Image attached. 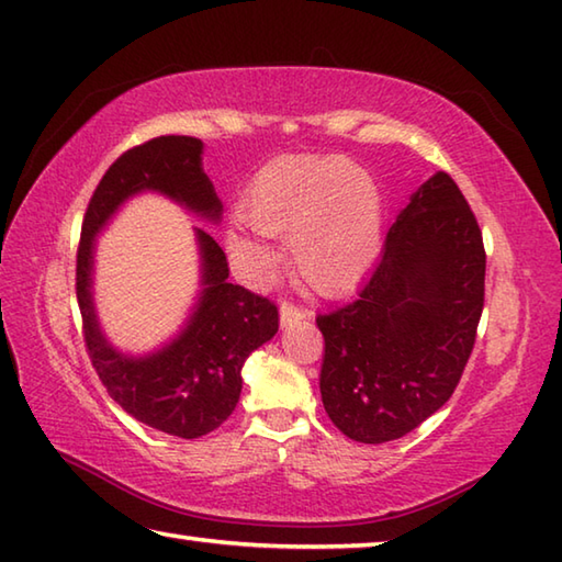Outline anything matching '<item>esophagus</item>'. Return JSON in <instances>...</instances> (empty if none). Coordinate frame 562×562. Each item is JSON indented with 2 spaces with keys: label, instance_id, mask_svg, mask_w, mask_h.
<instances>
[{
  "label": "esophagus",
  "instance_id": "34e87169",
  "mask_svg": "<svg viewBox=\"0 0 562 562\" xmlns=\"http://www.w3.org/2000/svg\"><path fill=\"white\" fill-rule=\"evenodd\" d=\"M311 317V311L303 308V305L293 303V301H283L281 303V325H295Z\"/></svg>",
  "mask_w": 562,
  "mask_h": 562
}]
</instances>
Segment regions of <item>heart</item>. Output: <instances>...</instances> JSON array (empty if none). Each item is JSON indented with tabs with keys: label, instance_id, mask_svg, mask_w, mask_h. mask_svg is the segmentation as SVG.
<instances>
[{
	"label": "heart",
	"instance_id": "1",
	"mask_svg": "<svg viewBox=\"0 0 562 562\" xmlns=\"http://www.w3.org/2000/svg\"><path fill=\"white\" fill-rule=\"evenodd\" d=\"M241 215L263 235L289 232L295 269L323 293L349 289L379 254L381 215L372 178L342 158H271L251 178ZM227 245L249 277H263L273 267V251L257 235L232 229Z\"/></svg>",
	"mask_w": 562,
	"mask_h": 562
}]
</instances>
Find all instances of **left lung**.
Here are the masks:
<instances>
[{
    "label": "left lung",
    "mask_w": 562,
    "mask_h": 562,
    "mask_svg": "<svg viewBox=\"0 0 562 562\" xmlns=\"http://www.w3.org/2000/svg\"><path fill=\"white\" fill-rule=\"evenodd\" d=\"M484 269L477 217L440 171L389 229L357 299L315 317L323 406L342 436L398 440L452 396L477 340Z\"/></svg>",
    "instance_id": "8db88e82"
}]
</instances>
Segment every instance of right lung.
Wrapping results in <instances>:
<instances>
[{"label": "right lung", "instance_id": "1", "mask_svg": "<svg viewBox=\"0 0 562 562\" xmlns=\"http://www.w3.org/2000/svg\"><path fill=\"white\" fill-rule=\"evenodd\" d=\"M200 154L203 142L195 136H156L124 151L85 210L76 259L82 340L108 394L136 420L186 440L207 436L235 411L241 364L279 333L277 303L229 283L225 251L205 229H198L205 283L198 311L176 342L151 357L130 359L104 342L94 321L90 269L92 237L122 200L139 190H161L200 215L220 217L222 205L200 168Z\"/></svg>", "mask_w": 562, "mask_h": 562}]
</instances>
